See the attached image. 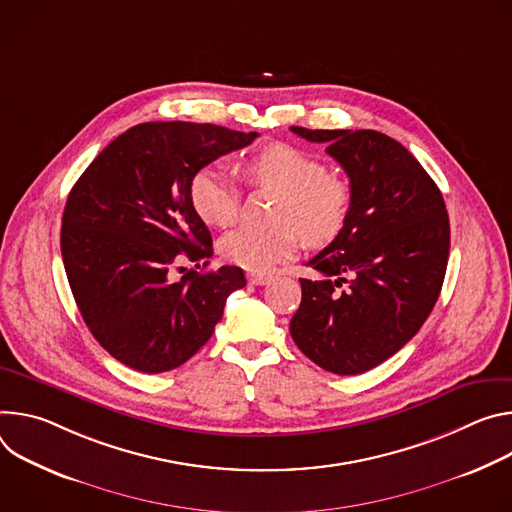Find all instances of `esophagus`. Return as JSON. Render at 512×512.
<instances>
[{
  "instance_id": "obj_1",
  "label": "esophagus",
  "mask_w": 512,
  "mask_h": 512,
  "mask_svg": "<svg viewBox=\"0 0 512 512\" xmlns=\"http://www.w3.org/2000/svg\"><path fill=\"white\" fill-rule=\"evenodd\" d=\"M248 282L250 285H266V282H270V276L262 274V272H250Z\"/></svg>"
}]
</instances>
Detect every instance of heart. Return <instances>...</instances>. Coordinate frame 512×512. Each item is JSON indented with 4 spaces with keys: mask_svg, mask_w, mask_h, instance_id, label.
<instances>
[{
    "mask_svg": "<svg viewBox=\"0 0 512 512\" xmlns=\"http://www.w3.org/2000/svg\"><path fill=\"white\" fill-rule=\"evenodd\" d=\"M244 173L252 185L280 195L272 230L242 227L227 234L221 256L250 272L270 270L287 260L299 246V234L309 246H325L346 230L354 193L350 183L333 173L317 156L285 144H270L250 156ZM195 213L213 227H230L238 217L240 191L225 168L207 164L189 183Z\"/></svg>",
    "mask_w": 512,
    "mask_h": 512,
    "instance_id": "obj_1",
    "label": "heart"
}]
</instances>
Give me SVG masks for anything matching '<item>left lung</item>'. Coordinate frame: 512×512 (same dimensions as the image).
Returning a JSON list of instances; mask_svg holds the SVG:
<instances>
[{
    "mask_svg": "<svg viewBox=\"0 0 512 512\" xmlns=\"http://www.w3.org/2000/svg\"><path fill=\"white\" fill-rule=\"evenodd\" d=\"M291 130L327 144L354 193L346 230L307 262L291 319L297 348L327 372L362 374L399 352L433 311L449 256L441 191L419 160L376 130Z\"/></svg>",
    "mask_w": 512,
    "mask_h": 512,
    "instance_id": "1",
    "label": "left lung"
}]
</instances>
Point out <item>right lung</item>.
<instances>
[{
    "label": "right lung",
    "mask_w": 512,
    "mask_h": 512,
    "mask_svg": "<svg viewBox=\"0 0 512 512\" xmlns=\"http://www.w3.org/2000/svg\"><path fill=\"white\" fill-rule=\"evenodd\" d=\"M256 138L213 124H138L71 189L61 230L69 285L93 337L122 364L146 374L179 368L246 285L238 266L181 278L175 270L183 260L205 268L211 256V234L189 197L193 175Z\"/></svg>",
    "instance_id": "right-lung-1"
}]
</instances>
